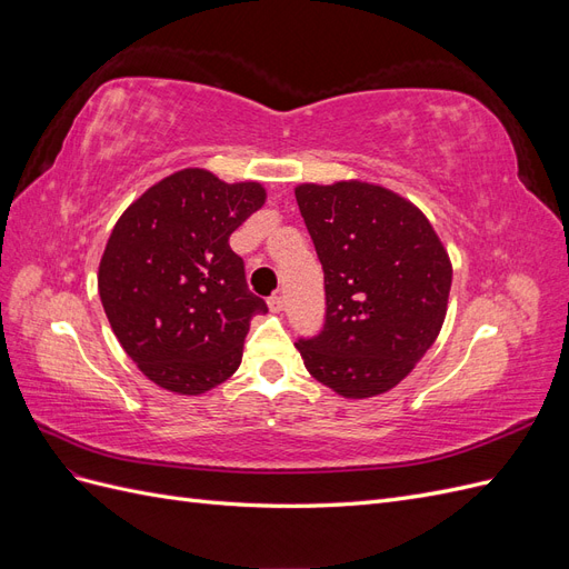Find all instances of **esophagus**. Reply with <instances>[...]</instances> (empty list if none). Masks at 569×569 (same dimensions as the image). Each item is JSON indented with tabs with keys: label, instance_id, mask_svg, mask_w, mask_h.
I'll return each instance as SVG.
<instances>
[{
	"label": "esophagus",
	"instance_id": "obj_1",
	"mask_svg": "<svg viewBox=\"0 0 569 569\" xmlns=\"http://www.w3.org/2000/svg\"><path fill=\"white\" fill-rule=\"evenodd\" d=\"M268 306H270V311H272V313H280L282 308H284V297H282V291H274V295L268 299Z\"/></svg>",
	"mask_w": 569,
	"mask_h": 569
}]
</instances>
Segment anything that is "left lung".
Instances as JSON below:
<instances>
[{
    "mask_svg": "<svg viewBox=\"0 0 569 569\" xmlns=\"http://www.w3.org/2000/svg\"><path fill=\"white\" fill-rule=\"evenodd\" d=\"M297 203L325 272V320L297 349L318 382L347 399L399 385L432 347L451 261L410 201L368 182L301 184Z\"/></svg>",
    "mask_w": 569,
    "mask_h": 569,
    "instance_id": "8db88e82",
    "label": "left lung"
}]
</instances>
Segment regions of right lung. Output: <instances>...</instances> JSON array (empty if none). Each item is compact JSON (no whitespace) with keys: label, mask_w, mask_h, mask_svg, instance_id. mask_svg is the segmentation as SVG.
Instances as JSON below:
<instances>
[{"label":"right lung","mask_w":569,"mask_h":569,"mask_svg":"<svg viewBox=\"0 0 569 569\" xmlns=\"http://www.w3.org/2000/svg\"><path fill=\"white\" fill-rule=\"evenodd\" d=\"M258 182L228 184L184 168L128 206L99 263V297L120 347L151 382L197 396L242 363L253 316L230 234L263 206Z\"/></svg>","instance_id":"obj_1"}]
</instances>
